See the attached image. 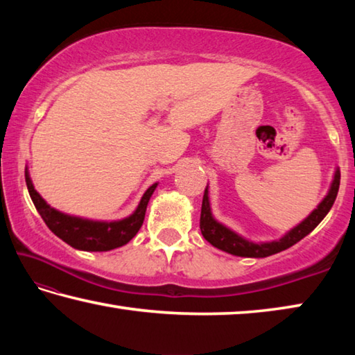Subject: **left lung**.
Returning a JSON list of instances; mask_svg holds the SVG:
<instances>
[{
  "instance_id": "left-lung-1",
  "label": "left lung",
  "mask_w": 355,
  "mask_h": 355,
  "mask_svg": "<svg viewBox=\"0 0 355 355\" xmlns=\"http://www.w3.org/2000/svg\"><path fill=\"white\" fill-rule=\"evenodd\" d=\"M340 188V169L335 171L334 182L330 184V189L327 196L324 197V200L315 208L309 218H305L297 227L291 228L285 236H282L277 241L271 243H252L244 239L243 236L236 235L235 232H232L230 228L219 224L218 220L213 218L211 208H209L208 200V186L203 192V200H202V213H200V230L203 238L207 239L209 244H213L214 248H218L228 254L236 255V257H249V258H264L269 255L277 254V252L285 250L291 248L293 244L299 243L304 236H307L313 228L320 224V222L326 218L329 209L332 208L334 202L336 199Z\"/></svg>"
}]
</instances>
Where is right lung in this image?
Here are the masks:
<instances>
[{
	"label": "right lung",
	"instance_id": "obj_1",
	"mask_svg": "<svg viewBox=\"0 0 355 355\" xmlns=\"http://www.w3.org/2000/svg\"><path fill=\"white\" fill-rule=\"evenodd\" d=\"M25 178L31 200L35 209H37L39 214L42 216V219H44L46 227L50 228L56 236L61 238L62 241L71 245V248L86 252L112 250L131 241L142 227L148 200L150 197H152L153 191L156 189V186H158V183L150 186L146 191V194L142 196L136 211L128 216V218L114 222H100L75 218V216L64 214L61 211H58V209L51 208L44 199H42L39 192L34 189L28 169L25 171Z\"/></svg>",
	"mask_w": 355,
	"mask_h": 355
}]
</instances>
